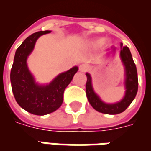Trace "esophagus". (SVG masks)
Listing matches in <instances>:
<instances>
[{
    "label": "esophagus",
    "instance_id": "obj_1",
    "mask_svg": "<svg viewBox=\"0 0 151 151\" xmlns=\"http://www.w3.org/2000/svg\"><path fill=\"white\" fill-rule=\"evenodd\" d=\"M88 66L86 65V64H81L80 65V71H82V72H85V71H88Z\"/></svg>",
    "mask_w": 151,
    "mask_h": 151
}]
</instances>
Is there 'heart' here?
<instances>
[{
	"mask_svg": "<svg viewBox=\"0 0 151 151\" xmlns=\"http://www.w3.org/2000/svg\"><path fill=\"white\" fill-rule=\"evenodd\" d=\"M110 42L107 40H103L101 38H96V39H91L86 40L84 43V46L89 49H95L100 46H108Z\"/></svg>",
	"mask_w": 151,
	"mask_h": 151,
	"instance_id": "obj_1",
	"label": "heart"
}]
</instances>
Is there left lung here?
I'll use <instances>...</instances> for the list:
<instances>
[{"mask_svg":"<svg viewBox=\"0 0 151 151\" xmlns=\"http://www.w3.org/2000/svg\"><path fill=\"white\" fill-rule=\"evenodd\" d=\"M116 53V48L112 47V51L106 54V57L114 55ZM120 60L124 68V80L123 86L125 88V94L119 101L115 103L104 102L100 96L95 91L92 85V78L88 72L86 73L87 83H86V95L89 104L93 108L100 113L106 114H120L125 111L130 104L133 102L138 91L139 80L138 73L132 58L131 51L127 46H123L120 43Z\"/></svg>","mask_w":151,"mask_h":151,"instance_id":"left-lung-1","label":"left lung"}]
</instances>
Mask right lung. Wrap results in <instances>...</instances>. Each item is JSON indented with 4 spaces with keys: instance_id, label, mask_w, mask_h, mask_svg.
<instances>
[{
    "instance_id": "obj_1",
    "label": "right lung",
    "mask_w": 151,
    "mask_h": 151,
    "mask_svg": "<svg viewBox=\"0 0 151 151\" xmlns=\"http://www.w3.org/2000/svg\"><path fill=\"white\" fill-rule=\"evenodd\" d=\"M51 31H40L27 37L16 51L10 80L17 103L26 111L45 115L55 111L62 105L63 92L79 68L72 67L61 72L47 83H39L28 67L27 60L40 37Z\"/></svg>"
}]
</instances>
